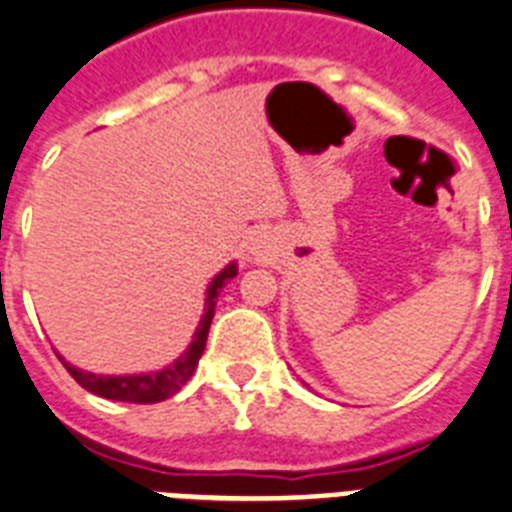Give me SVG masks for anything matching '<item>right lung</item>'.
Returning a JSON list of instances; mask_svg holds the SVG:
<instances>
[{
    "label": "right lung",
    "mask_w": 512,
    "mask_h": 512,
    "mask_svg": "<svg viewBox=\"0 0 512 512\" xmlns=\"http://www.w3.org/2000/svg\"><path fill=\"white\" fill-rule=\"evenodd\" d=\"M236 276V265H229L226 270H221L208 289V299H205V315L200 320V328L195 333V341L184 356H179L171 367L161 369V372H150V375H127V377H106V375H93V372H83V369L72 367V364L64 362L67 372L75 377L85 390L101 395V398H109V401H127V403H158L171 398L174 393L187 385V380L195 372L197 362L205 351V343H208L210 322L216 315V299L221 294V289L226 286V281Z\"/></svg>",
    "instance_id": "obj_1"
}]
</instances>
